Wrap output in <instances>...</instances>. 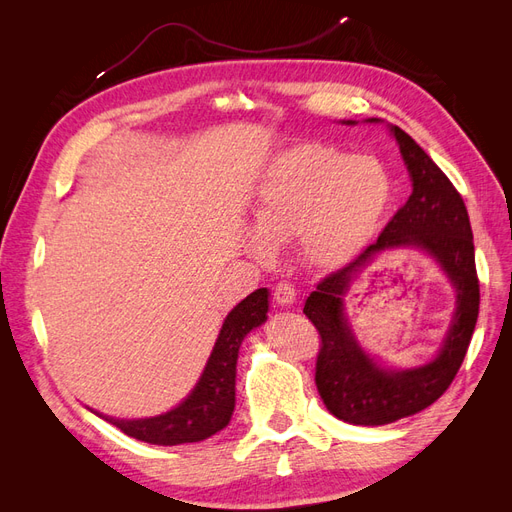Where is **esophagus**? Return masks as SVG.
Here are the masks:
<instances>
[{"label": "esophagus", "mask_w": 512, "mask_h": 512, "mask_svg": "<svg viewBox=\"0 0 512 512\" xmlns=\"http://www.w3.org/2000/svg\"><path fill=\"white\" fill-rule=\"evenodd\" d=\"M273 299L280 305H290L294 303V299H297V290H294L290 282H277L273 290Z\"/></svg>", "instance_id": "34e87169"}]
</instances>
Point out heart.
<instances>
[{"label":"heart","instance_id":"obj_1","mask_svg":"<svg viewBox=\"0 0 512 512\" xmlns=\"http://www.w3.org/2000/svg\"><path fill=\"white\" fill-rule=\"evenodd\" d=\"M393 183L371 156L301 143L269 166L254 207L260 238L284 243L299 237L301 256L316 269H339L359 254L389 209ZM258 258L267 243L252 241Z\"/></svg>","mask_w":512,"mask_h":512}]
</instances>
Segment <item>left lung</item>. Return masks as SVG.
I'll use <instances>...</instances> for the list:
<instances>
[{
	"instance_id": "8db88e82",
	"label": "left lung",
	"mask_w": 512,
	"mask_h": 512,
	"mask_svg": "<svg viewBox=\"0 0 512 512\" xmlns=\"http://www.w3.org/2000/svg\"><path fill=\"white\" fill-rule=\"evenodd\" d=\"M393 134L412 177L410 198L384 226L378 241L320 280L303 307L320 335L318 393L331 414L352 425L393 423L442 397L466 359L478 318L480 284L466 203L440 166L404 130L395 126ZM399 244L423 246L441 262L458 290V312L441 354L429 366L386 372L355 344L341 312V294L374 253Z\"/></svg>"
}]
</instances>
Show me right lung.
Segmentation results:
<instances>
[{"label":"right lung","mask_w":512,"mask_h":512,"mask_svg":"<svg viewBox=\"0 0 512 512\" xmlns=\"http://www.w3.org/2000/svg\"><path fill=\"white\" fill-rule=\"evenodd\" d=\"M267 309V288L254 290L232 309L196 389L175 410L143 418V421H115V418H106V421L130 438L160 446L200 442L224 429L235 410L239 346L247 333L267 320Z\"/></svg>","instance_id":"obj_1"}]
</instances>
